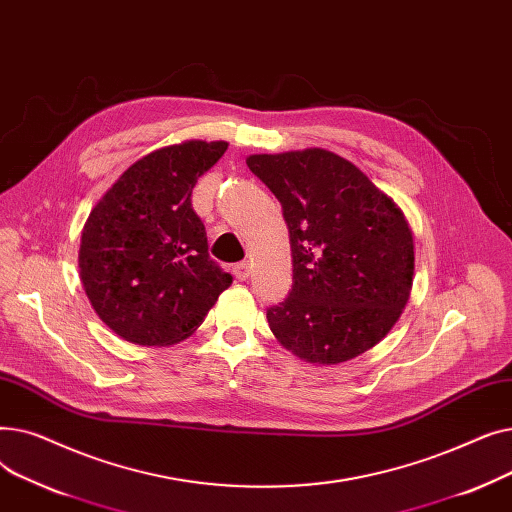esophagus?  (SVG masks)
I'll list each match as a JSON object with an SVG mask.
<instances>
[{
  "instance_id": "1",
  "label": "esophagus",
  "mask_w": 512,
  "mask_h": 512,
  "mask_svg": "<svg viewBox=\"0 0 512 512\" xmlns=\"http://www.w3.org/2000/svg\"><path fill=\"white\" fill-rule=\"evenodd\" d=\"M249 270H251V263L249 261H238L234 265V276L238 280H247L249 278Z\"/></svg>"
}]
</instances>
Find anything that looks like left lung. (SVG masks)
Returning <instances> with one entry per match:
<instances>
[{"instance_id": "left-lung-1", "label": "left lung", "mask_w": 512, "mask_h": 512, "mask_svg": "<svg viewBox=\"0 0 512 512\" xmlns=\"http://www.w3.org/2000/svg\"><path fill=\"white\" fill-rule=\"evenodd\" d=\"M282 203L292 288L267 309L278 342L336 365L378 344L413 284V234L398 205L357 166L326 149L247 157Z\"/></svg>"}]
</instances>
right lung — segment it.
<instances>
[{
  "label": "right lung",
  "mask_w": 512,
  "mask_h": 512,
  "mask_svg": "<svg viewBox=\"0 0 512 512\" xmlns=\"http://www.w3.org/2000/svg\"><path fill=\"white\" fill-rule=\"evenodd\" d=\"M226 149L224 141L157 149L93 207L80 240V280L103 324L120 338L143 346L180 342L232 284L207 253L191 199Z\"/></svg>",
  "instance_id": "obj_1"
}]
</instances>
